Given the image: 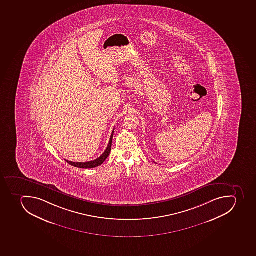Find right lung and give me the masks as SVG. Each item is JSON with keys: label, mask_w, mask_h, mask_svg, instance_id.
Here are the masks:
<instances>
[{"label": "right lung", "mask_w": 256, "mask_h": 256, "mask_svg": "<svg viewBox=\"0 0 256 256\" xmlns=\"http://www.w3.org/2000/svg\"><path fill=\"white\" fill-rule=\"evenodd\" d=\"M114 133V130H112L111 137H110V142H108L107 148L104 150V152L103 154L99 157V158H97L96 160H92V162H84H84H69V160H66V162L67 163L70 164V166H74V167L80 168H96L97 167V166H101V164L104 162V160L107 159L108 156H110V152H111V148H112Z\"/></svg>", "instance_id": "obj_1"}]
</instances>
